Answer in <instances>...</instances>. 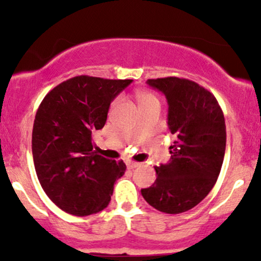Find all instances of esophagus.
I'll use <instances>...</instances> for the list:
<instances>
[{"label": "esophagus", "instance_id": "obj_1", "mask_svg": "<svg viewBox=\"0 0 261 261\" xmlns=\"http://www.w3.org/2000/svg\"><path fill=\"white\" fill-rule=\"evenodd\" d=\"M126 166H127L128 169H134V168H136V167H139L140 163H137V162L128 161V162H126Z\"/></svg>", "mask_w": 261, "mask_h": 261}]
</instances>
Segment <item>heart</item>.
<instances>
[{"label":"heart","mask_w":261,"mask_h":261,"mask_svg":"<svg viewBox=\"0 0 261 261\" xmlns=\"http://www.w3.org/2000/svg\"><path fill=\"white\" fill-rule=\"evenodd\" d=\"M153 101H158L157 98L154 97L153 94L147 92H141L139 93V103L140 106H145V104H149L153 103Z\"/></svg>","instance_id":"heart-1"}]
</instances>
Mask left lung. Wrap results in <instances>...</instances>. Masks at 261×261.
<instances>
[{"mask_svg": "<svg viewBox=\"0 0 261 261\" xmlns=\"http://www.w3.org/2000/svg\"><path fill=\"white\" fill-rule=\"evenodd\" d=\"M166 95L168 127L176 140L170 160L155 167L157 179L143 199L166 214H181L201 202L216 184L226 151V124L215 95L190 80H147Z\"/></svg>", "mask_w": 261, "mask_h": 261, "instance_id": "8db88e82", "label": "left lung"}]
</instances>
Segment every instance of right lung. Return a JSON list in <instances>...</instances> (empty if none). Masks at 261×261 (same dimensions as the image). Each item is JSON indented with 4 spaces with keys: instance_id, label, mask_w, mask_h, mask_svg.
Masks as SVG:
<instances>
[{
    "instance_id": "add662e5",
    "label": "right lung",
    "mask_w": 261,
    "mask_h": 261,
    "mask_svg": "<svg viewBox=\"0 0 261 261\" xmlns=\"http://www.w3.org/2000/svg\"><path fill=\"white\" fill-rule=\"evenodd\" d=\"M133 80L76 76L51 89L39 106L32 135L35 172L49 199L74 216L109 205L122 161L93 151L92 133L106 125L110 103Z\"/></svg>"
}]
</instances>
